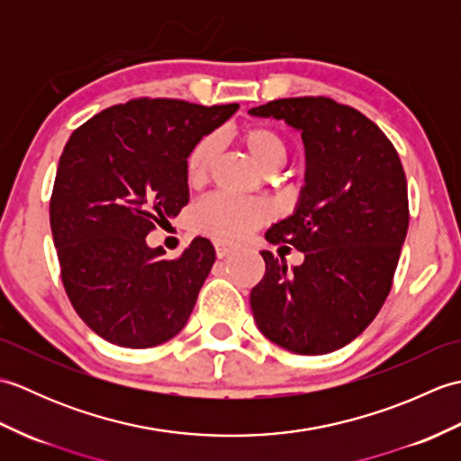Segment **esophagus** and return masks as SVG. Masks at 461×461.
Wrapping results in <instances>:
<instances>
[{"label":"esophagus","instance_id":"obj_1","mask_svg":"<svg viewBox=\"0 0 461 461\" xmlns=\"http://www.w3.org/2000/svg\"><path fill=\"white\" fill-rule=\"evenodd\" d=\"M213 246H215V253H218V258H228V256H231V253H236L240 249L238 243H231L225 240H215Z\"/></svg>","mask_w":461,"mask_h":461}]
</instances>
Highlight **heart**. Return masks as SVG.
Wrapping results in <instances>:
<instances>
[{
    "label": "heart",
    "instance_id": "heart-1",
    "mask_svg": "<svg viewBox=\"0 0 461 461\" xmlns=\"http://www.w3.org/2000/svg\"><path fill=\"white\" fill-rule=\"evenodd\" d=\"M241 144L261 170L276 172L287 160V144L281 134L269 126L253 124L240 134ZM215 154H218V139L205 134L194 142L185 156V178L190 185H202L208 182ZM271 205L263 200L240 198V195L218 192L203 198L192 212L194 228L220 240L246 238L261 223L269 221Z\"/></svg>",
    "mask_w": 461,
    "mask_h": 461
}]
</instances>
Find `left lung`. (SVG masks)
Instances as JSON below:
<instances>
[{
  "label": "left lung",
  "instance_id": "obj_1",
  "mask_svg": "<svg viewBox=\"0 0 461 461\" xmlns=\"http://www.w3.org/2000/svg\"><path fill=\"white\" fill-rule=\"evenodd\" d=\"M249 113L295 126L307 154L295 213L266 233L305 261L289 271L261 251L266 273L249 293L253 319L283 348L327 355L355 340L393 289L410 221L402 162L368 116L329 96L277 99Z\"/></svg>",
  "mask_w": 461,
  "mask_h": 461
}]
</instances>
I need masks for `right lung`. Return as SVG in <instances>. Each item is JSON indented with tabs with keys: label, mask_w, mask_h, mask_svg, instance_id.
<instances>
[{
	"label": "right lung",
	"mask_w": 461,
	"mask_h": 461,
	"mask_svg": "<svg viewBox=\"0 0 461 461\" xmlns=\"http://www.w3.org/2000/svg\"><path fill=\"white\" fill-rule=\"evenodd\" d=\"M236 111L140 96L68 136L49 202L59 267L77 315L113 345H162L188 321L213 246L195 238L178 259H166L146 236L188 203L194 142Z\"/></svg>",
	"instance_id": "obj_1"
}]
</instances>
